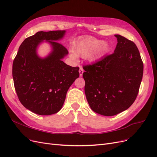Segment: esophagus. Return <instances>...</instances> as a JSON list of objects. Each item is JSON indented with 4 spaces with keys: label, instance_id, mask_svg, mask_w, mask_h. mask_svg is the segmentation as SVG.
<instances>
[{
    "label": "esophagus",
    "instance_id": "obj_1",
    "mask_svg": "<svg viewBox=\"0 0 157 157\" xmlns=\"http://www.w3.org/2000/svg\"><path fill=\"white\" fill-rule=\"evenodd\" d=\"M83 72H84V71H83V68H82V67H80V68H79V75H80V76H82Z\"/></svg>",
    "mask_w": 157,
    "mask_h": 157
}]
</instances>
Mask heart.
Instances as JSON below:
<instances>
[{
    "instance_id": "heart-1",
    "label": "heart",
    "mask_w": 157,
    "mask_h": 157,
    "mask_svg": "<svg viewBox=\"0 0 157 157\" xmlns=\"http://www.w3.org/2000/svg\"><path fill=\"white\" fill-rule=\"evenodd\" d=\"M108 50L109 45L107 43H102L101 40L93 37H86L81 39L75 45L74 52L77 56L86 57L90 56L92 53H94L92 54L94 55H101ZM75 55L72 53V57L75 58Z\"/></svg>"
}]
</instances>
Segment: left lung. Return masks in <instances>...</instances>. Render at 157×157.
Masks as SVG:
<instances>
[{
    "label": "left lung",
    "mask_w": 157,
    "mask_h": 157,
    "mask_svg": "<svg viewBox=\"0 0 157 157\" xmlns=\"http://www.w3.org/2000/svg\"><path fill=\"white\" fill-rule=\"evenodd\" d=\"M114 53L83 67L85 92L92 110L104 116L125 111L134 103L143 76L144 64L135 43L115 35Z\"/></svg>",
    "instance_id": "obj_1"
}]
</instances>
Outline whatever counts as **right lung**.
<instances>
[{"instance_id":"1","label":"right lung","mask_w":157,"mask_h":157,"mask_svg":"<svg viewBox=\"0 0 157 157\" xmlns=\"http://www.w3.org/2000/svg\"><path fill=\"white\" fill-rule=\"evenodd\" d=\"M65 30L38 32L22 43L13 62L12 75L16 93L22 105L39 115L60 111L67 92L79 76L78 67L67 65L61 59L68 50L57 40ZM46 40L53 50L44 59L38 57V44Z\"/></svg>"}]
</instances>
